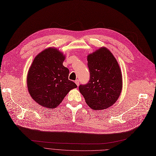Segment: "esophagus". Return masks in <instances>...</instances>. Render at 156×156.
Listing matches in <instances>:
<instances>
[{
  "label": "esophagus",
  "mask_w": 156,
  "mask_h": 156,
  "mask_svg": "<svg viewBox=\"0 0 156 156\" xmlns=\"http://www.w3.org/2000/svg\"><path fill=\"white\" fill-rule=\"evenodd\" d=\"M75 82H76V85H77V86H79V80L77 79V80L75 81Z\"/></svg>",
  "instance_id": "34e87169"
}]
</instances>
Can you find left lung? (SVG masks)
Returning <instances> with one entry per match:
<instances>
[{
	"label": "left lung",
	"instance_id": "left-lung-1",
	"mask_svg": "<svg viewBox=\"0 0 156 156\" xmlns=\"http://www.w3.org/2000/svg\"><path fill=\"white\" fill-rule=\"evenodd\" d=\"M90 80L79 89L87 105L94 110L106 109L115 104L122 90V74L112 53L101 47L87 57Z\"/></svg>",
	"mask_w": 156,
	"mask_h": 156
}]
</instances>
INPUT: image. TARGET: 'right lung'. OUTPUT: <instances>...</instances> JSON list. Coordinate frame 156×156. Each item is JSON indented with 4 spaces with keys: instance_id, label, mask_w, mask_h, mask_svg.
I'll return each instance as SVG.
<instances>
[{
    "instance_id": "add662e5",
    "label": "right lung",
    "mask_w": 156,
    "mask_h": 156,
    "mask_svg": "<svg viewBox=\"0 0 156 156\" xmlns=\"http://www.w3.org/2000/svg\"><path fill=\"white\" fill-rule=\"evenodd\" d=\"M65 55L54 47L46 48L34 58L27 75L32 99L43 107H57L69 91L77 86L69 80V70L63 66Z\"/></svg>"
}]
</instances>
